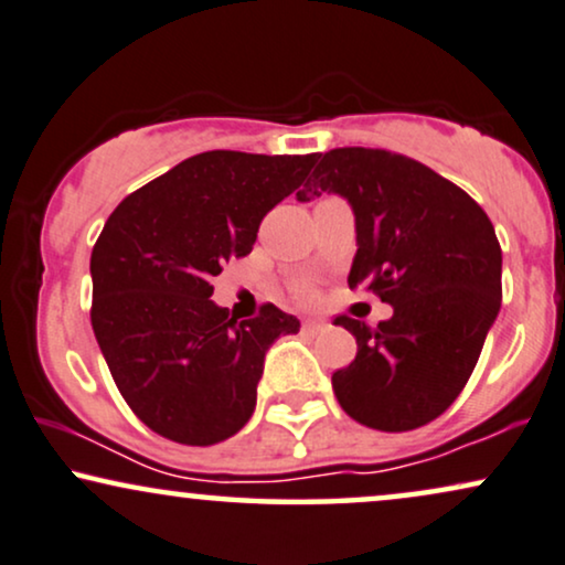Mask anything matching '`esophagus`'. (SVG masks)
<instances>
[{
  "label": "esophagus",
  "instance_id": "esophagus-1",
  "mask_svg": "<svg viewBox=\"0 0 565 565\" xmlns=\"http://www.w3.org/2000/svg\"><path fill=\"white\" fill-rule=\"evenodd\" d=\"M328 323H323V320H305V331H310V333H318V331H323Z\"/></svg>",
  "mask_w": 565,
  "mask_h": 565
}]
</instances>
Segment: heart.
I'll use <instances>...</instances> for the list:
<instances>
[{
  "mask_svg": "<svg viewBox=\"0 0 565 565\" xmlns=\"http://www.w3.org/2000/svg\"><path fill=\"white\" fill-rule=\"evenodd\" d=\"M302 295H305V297H310V291H307V289H305V291H302Z\"/></svg>",
  "mask_w": 565,
  "mask_h": 565,
  "instance_id": "b5f03b06",
  "label": "heart"
}]
</instances>
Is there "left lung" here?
<instances>
[{"instance_id":"left-lung-1","label":"left lung","mask_w":565,"mask_h":565,"mask_svg":"<svg viewBox=\"0 0 565 565\" xmlns=\"http://www.w3.org/2000/svg\"><path fill=\"white\" fill-rule=\"evenodd\" d=\"M335 192L354 211L349 287H367L394 316L377 328L339 316L356 356L331 383L360 425L406 433L440 417L480 360L501 310V245L488 213L409 156L333 148L297 200Z\"/></svg>"}]
</instances>
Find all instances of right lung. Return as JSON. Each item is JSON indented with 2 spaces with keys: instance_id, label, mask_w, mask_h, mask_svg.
Masks as SVG:
<instances>
[{
  "instance_id": "1",
  "label": "right lung",
  "mask_w": 565,
  "mask_h": 565,
  "mask_svg": "<svg viewBox=\"0 0 565 565\" xmlns=\"http://www.w3.org/2000/svg\"><path fill=\"white\" fill-rule=\"evenodd\" d=\"M310 156L209 151L114 209L90 253V323L119 394L153 433L184 446L232 438L253 417L268 347L297 333L276 305L237 320L211 278L245 258L260 221L289 198Z\"/></svg>"
}]
</instances>
